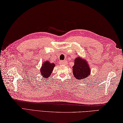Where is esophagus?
I'll return each instance as SVG.
<instances>
[{"label": "esophagus", "instance_id": "34e87169", "mask_svg": "<svg viewBox=\"0 0 123 123\" xmlns=\"http://www.w3.org/2000/svg\"><path fill=\"white\" fill-rule=\"evenodd\" d=\"M67 62L66 61H65V60H64V61H61L60 62V64H62V65H64V64H66V63H67Z\"/></svg>", "mask_w": 123, "mask_h": 123}]
</instances>
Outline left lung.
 <instances>
[{
	"label": "left lung",
	"instance_id": "left-lung-1",
	"mask_svg": "<svg viewBox=\"0 0 123 123\" xmlns=\"http://www.w3.org/2000/svg\"><path fill=\"white\" fill-rule=\"evenodd\" d=\"M74 66L73 67V75L77 80H84L90 74V68L86 60L81 57L74 60Z\"/></svg>",
	"mask_w": 123,
	"mask_h": 123
}]
</instances>
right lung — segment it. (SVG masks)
Listing matches in <instances>:
<instances>
[{"mask_svg": "<svg viewBox=\"0 0 123 123\" xmlns=\"http://www.w3.org/2000/svg\"><path fill=\"white\" fill-rule=\"evenodd\" d=\"M54 63H51L48 61H44L40 69V73L43 78H48L52 74L55 67Z\"/></svg>", "mask_w": 123, "mask_h": 123, "instance_id": "1", "label": "right lung"}]
</instances>
